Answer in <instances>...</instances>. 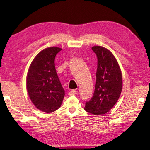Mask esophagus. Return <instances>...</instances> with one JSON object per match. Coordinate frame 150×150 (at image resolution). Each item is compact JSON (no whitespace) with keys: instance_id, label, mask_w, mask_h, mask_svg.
Returning a JSON list of instances; mask_svg holds the SVG:
<instances>
[{"instance_id":"1","label":"esophagus","mask_w":150,"mask_h":150,"mask_svg":"<svg viewBox=\"0 0 150 150\" xmlns=\"http://www.w3.org/2000/svg\"><path fill=\"white\" fill-rule=\"evenodd\" d=\"M78 93V91L76 90H71L69 91V95H77Z\"/></svg>"}]
</instances>
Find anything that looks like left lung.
Listing matches in <instances>:
<instances>
[{
    "label": "left lung",
    "instance_id": "1",
    "mask_svg": "<svg viewBox=\"0 0 150 150\" xmlns=\"http://www.w3.org/2000/svg\"><path fill=\"white\" fill-rule=\"evenodd\" d=\"M97 57L95 91L86 103L87 112L100 115L108 112L116 104L122 89V73L115 57L110 50L100 46L91 47Z\"/></svg>",
    "mask_w": 150,
    "mask_h": 150
}]
</instances>
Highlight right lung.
<instances>
[{"label":"right lung","mask_w":150,"mask_h":150,"mask_svg":"<svg viewBox=\"0 0 150 150\" xmlns=\"http://www.w3.org/2000/svg\"><path fill=\"white\" fill-rule=\"evenodd\" d=\"M62 49L50 47L35 57L28 69L26 87L35 107L45 113H52L61 106L65 92L56 72L55 58Z\"/></svg>","instance_id":"add662e5"}]
</instances>
